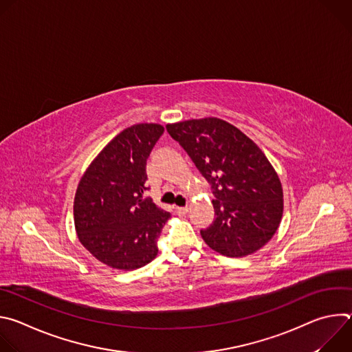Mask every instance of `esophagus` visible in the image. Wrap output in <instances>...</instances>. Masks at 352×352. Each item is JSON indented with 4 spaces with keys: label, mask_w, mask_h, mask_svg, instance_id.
<instances>
[{
    "label": "esophagus",
    "mask_w": 352,
    "mask_h": 352,
    "mask_svg": "<svg viewBox=\"0 0 352 352\" xmlns=\"http://www.w3.org/2000/svg\"><path fill=\"white\" fill-rule=\"evenodd\" d=\"M189 212V208L188 206H184V208H177V213L179 214V216H184V214H186Z\"/></svg>",
    "instance_id": "esophagus-1"
}]
</instances>
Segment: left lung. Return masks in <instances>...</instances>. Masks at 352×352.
I'll list each match as a JSON object with an SVG mask.
<instances>
[{"instance_id": "left-lung-1", "label": "left lung", "mask_w": 352, "mask_h": 352, "mask_svg": "<svg viewBox=\"0 0 352 352\" xmlns=\"http://www.w3.org/2000/svg\"><path fill=\"white\" fill-rule=\"evenodd\" d=\"M167 132L210 184L216 219L200 235L216 252L241 258L272 239L283 216L281 182L258 144L219 118L168 124Z\"/></svg>"}]
</instances>
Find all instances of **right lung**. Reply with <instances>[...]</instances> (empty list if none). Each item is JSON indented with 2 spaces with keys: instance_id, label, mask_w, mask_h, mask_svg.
Listing matches in <instances>:
<instances>
[{
  "instance_id": "add662e5",
  "label": "right lung",
  "mask_w": 352,
  "mask_h": 352,
  "mask_svg": "<svg viewBox=\"0 0 352 352\" xmlns=\"http://www.w3.org/2000/svg\"><path fill=\"white\" fill-rule=\"evenodd\" d=\"M164 128L136 124L118 133L93 160L75 195V228L82 245L102 263L135 270L152 262L171 217L143 197L146 162Z\"/></svg>"
}]
</instances>
